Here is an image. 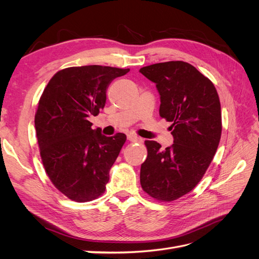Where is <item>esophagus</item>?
I'll list each match as a JSON object with an SVG mask.
<instances>
[{
    "label": "esophagus",
    "mask_w": 259,
    "mask_h": 259,
    "mask_svg": "<svg viewBox=\"0 0 259 259\" xmlns=\"http://www.w3.org/2000/svg\"><path fill=\"white\" fill-rule=\"evenodd\" d=\"M127 139L130 140V142H133V143H142L143 142V138H140L139 136L134 135V134H128Z\"/></svg>",
    "instance_id": "obj_1"
}]
</instances>
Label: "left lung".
<instances>
[{
    "mask_svg": "<svg viewBox=\"0 0 259 259\" xmlns=\"http://www.w3.org/2000/svg\"><path fill=\"white\" fill-rule=\"evenodd\" d=\"M159 91L160 116L170 122L174 144L163 150L146 140L140 185L151 198L171 202L204 176L222 136L221 101L208 77L185 61L159 62L139 70Z\"/></svg>",
    "mask_w": 259,
    "mask_h": 259,
    "instance_id": "8db88e82",
    "label": "left lung"
}]
</instances>
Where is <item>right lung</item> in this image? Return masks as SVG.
Returning <instances> with one entry per match:
<instances>
[{"instance_id": "1", "label": "right lung", "mask_w": 259, "mask_h": 259, "mask_svg": "<svg viewBox=\"0 0 259 259\" xmlns=\"http://www.w3.org/2000/svg\"><path fill=\"white\" fill-rule=\"evenodd\" d=\"M130 69L70 67L54 74L37 104L34 125L46 174L58 191L75 202L100 197L126 135L104 136L89 121L106 105V91Z\"/></svg>"}]
</instances>
